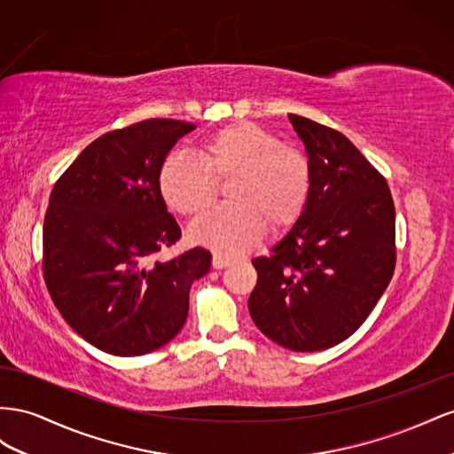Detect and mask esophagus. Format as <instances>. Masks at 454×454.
Listing matches in <instances>:
<instances>
[{
    "label": "esophagus",
    "mask_w": 454,
    "mask_h": 454,
    "mask_svg": "<svg viewBox=\"0 0 454 454\" xmlns=\"http://www.w3.org/2000/svg\"><path fill=\"white\" fill-rule=\"evenodd\" d=\"M231 264V258L220 254V253H215L213 254V268L216 270H223V268H228Z\"/></svg>",
    "instance_id": "obj_1"
}]
</instances>
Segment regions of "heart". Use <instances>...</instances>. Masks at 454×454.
<instances>
[{
	"label": "heart",
	"instance_id": "obj_1",
	"mask_svg": "<svg viewBox=\"0 0 454 454\" xmlns=\"http://www.w3.org/2000/svg\"><path fill=\"white\" fill-rule=\"evenodd\" d=\"M230 205L215 207L190 226V239L226 254H239L261 239L291 228L306 209L312 169L306 155L281 145L278 135L253 121H234L207 137L198 160L171 153L160 167L165 203L193 216L215 200L224 183Z\"/></svg>",
	"mask_w": 454,
	"mask_h": 454
}]
</instances>
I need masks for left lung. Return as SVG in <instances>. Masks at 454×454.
<instances>
[{"mask_svg": "<svg viewBox=\"0 0 454 454\" xmlns=\"http://www.w3.org/2000/svg\"><path fill=\"white\" fill-rule=\"evenodd\" d=\"M304 142L312 190L302 216L270 256L253 261L254 325L293 352L352 336L395 268V209L386 178L331 127L289 114Z\"/></svg>", "mask_w": 454, "mask_h": 454, "instance_id": "8db88e82", "label": "left lung"}]
</instances>
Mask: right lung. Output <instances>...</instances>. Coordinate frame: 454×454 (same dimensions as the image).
I'll list each match as a JSON object with an SVG mask.
<instances>
[{"mask_svg": "<svg viewBox=\"0 0 454 454\" xmlns=\"http://www.w3.org/2000/svg\"><path fill=\"white\" fill-rule=\"evenodd\" d=\"M196 125L146 120L110 131L77 155L51 192L43 278L68 325L112 356L150 354L188 316L192 283L211 268L201 247L150 256L180 239L160 192V167Z\"/></svg>", "mask_w": 454, "mask_h": 454, "instance_id": "add662e5", "label": "right lung"}]
</instances>
